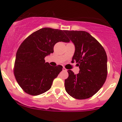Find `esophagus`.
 I'll return each mask as SVG.
<instances>
[{"label":"esophagus","instance_id":"esophagus-1","mask_svg":"<svg viewBox=\"0 0 122 122\" xmlns=\"http://www.w3.org/2000/svg\"><path fill=\"white\" fill-rule=\"evenodd\" d=\"M62 70H63V71H67V69H66L65 68H64V67L62 68Z\"/></svg>","mask_w":122,"mask_h":122}]
</instances>
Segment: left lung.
Here are the masks:
<instances>
[{"label":"left lung","mask_w":122,"mask_h":122,"mask_svg":"<svg viewBox=\"0 0 122 122\" xmlns=\"http://www.w3.org/2000/svg\"><path fill=\"white\" fill-rule=\"evenodd\" d=\"M65 33L75 44L72 61L77 63L80 68L77 75L68 70L65 90L75 99H88L99 91L107 79V54L102 45L87 32L65 30Z\"/></svg>","instance_id":"left-lung-1"}]
</instances>
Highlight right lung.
<instances>
[{"label":"right lung","mask_w":122,"mask_h":122,"mask_svg":"<svg viewBox=\"0 0 122 122\" xmlns=\"http://www.w3.org/2000/svg\"><path fill=\"white\" fill-rule=\"evenodd\" d=\"M65 30L42 28L23 41L16 52L14 74L19 86L27 94L37 96L50 89L62 66H53L45 58L53 53L56 43L69 42Z\"/></svg>","instance_id":"right-lung-1"}]
</instances>
